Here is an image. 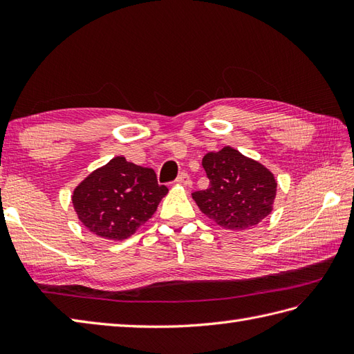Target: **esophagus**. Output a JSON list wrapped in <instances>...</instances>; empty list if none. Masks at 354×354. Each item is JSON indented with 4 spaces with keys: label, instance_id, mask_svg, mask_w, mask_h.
I'll use <instances>...</instances> for the list:
<instances>
[{
    "label": "esophagus",
    "instance_id": "1",
    "mask_svg": "<svg viewBox=\"0 0 354 354\" xmlns=\"http://www.w3.org/2000/svg\"><path fill=\"white\" fill-rule=\"evenodd\" d=\"M176 183L178 184H181V185H184V187H192V178H190V175L189 173H181V175L178 176V179H176Z\"/></svg>",
    "mask_w": 354,
    "mask_h": 354
}]
</instances>
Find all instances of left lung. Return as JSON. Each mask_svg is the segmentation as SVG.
I'll use <instances>...</instances> for the list:
<instances>
[{
  "mask_svg": "<svg viewBox=\"0 0 354 354\" xmlns=\"http://www.w3.org/2000/svg\"><path fill=\"white\" fill-rule=\"evenodd\" d=\"M209 185L192 196L199 209L227 230H250L272 212L277 181L272 171L230 146L202 158Z\"/></svg>",
  "mask_w": 354,
  "mask_h": 354,
  "instance_id": "obj_1",
  "label": "left lung"
}]
</instances>
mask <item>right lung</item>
<instances>
[{
    "instance_id": "1",
    "label": "right lung",
    "mask_w": 354,
    "mask_h": 354,
    "mask_svg": "<svg viewBox=\"0 0 354 354\" xmlns=\"http://www.w3.org/2000/svg\"><path fill=\"white\" fill-rule=\"evenodd\" d=\"M169 189L158 184L153 169L115 156L94 170L73 192L79 221L108 240L131 237L156 212Z\"/></svg>"
}]
</instances>
